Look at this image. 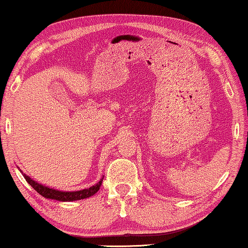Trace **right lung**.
I'll use <instances>...</instances> for the list:
<instances>
[{"instance_id": "1", "label": "right lung", "mask_w": 248, "mask_h": 248, "mask_svg": "<svg viewBox=\"0 0 248 248\" xmlns=\"http://www.w3.org/2000/svg\"><path fill=\"white\" fill-rule=\"evenodd\" d=\"M20 172L22 173L21 170H20ZM22 175H24L26 181L30 183L31 187H33L35 190L38 192V194L42 195L43 197H46L47 199H56V201H59V202H74V201H79V199H85V198L91 197V196L96 194L99 189H100L102 179H104V178H101L100 181L96 183V185L92 186V187H90V188L82 189V190L61 191V190H57V189L49 188V187H46V186L41 185V183H38L37 181H34L33 179L30 178L28 175H26L25 173H22Z\"/></svg>"}]
</instances>
